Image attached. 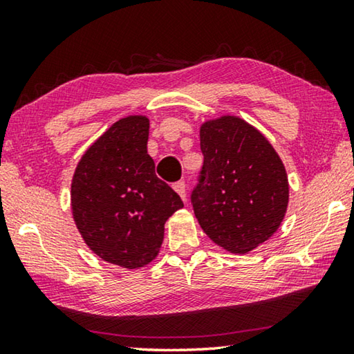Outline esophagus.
Wrapping results in <instances>:
<instances>
[{"label": "esophagus", "mask_w": 354, "mask_h": 354, "mask_svg": "<svg viewBox=\"0 0 354 354\" xmlns=\"http://www.w3.org/2000/svg\"><path fill=\"white\" fill-rule=\"evenodd\" d=\"M173 189H175L176 194L181 196L183 201H185V184H184V181H178V183L173 184Z\"/></svg>", "instance_id": "esophagus-1"}]
</instances>
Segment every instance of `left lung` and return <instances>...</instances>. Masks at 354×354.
Instances as JSON below:
<instances>
[{
	"instance_id": "left-lung-1",
	"label": "left lung",
	"mask_w": 354,
	"mask_h": 354,
	"mask_svg": "<svg viewBox=\"0 0 354 354\" xmlns=\"http://www.w3.org/2000/svg\"><path fill=\"white\" fill-rule=\"evenodd\" d=\"M200 147L205 160L190 196L195 217L218 247L248 253L284 220L289 183L283 160L259 131L234 115L203 123Z\"/></svg>"
}]
</instances>
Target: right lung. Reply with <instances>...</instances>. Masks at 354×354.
<instances>
[{
	"instance_id": "add662e5",
	"label": "right lung",
	"mask_w": 354,
	"mask_h": 354,
	"mask_svg": "<svg viewBox=\"0 0 354 354\" xmlns=\"http://www.w3.org/2000/svg\"><path fill=\"white\" fill-rule=\"evenodd\" d=\"M148 131L143 115L118 120L84 153L71 181V211L84 242L129 270L158 256L165 221L184 206L156 176Z\"/></svg>"
}]
</instances>
